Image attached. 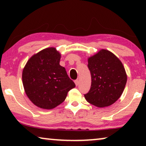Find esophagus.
Here are the masks:
<instances>
[{"mask_svg": "<svg viewBox=\"0 0 146 146\" xmlns=\"http://www.w3.org/2000/svg\"><path fill=\"white\" fill-rule=\"evenodd\" d=\"M74 83H75V84H76V86H77L79 84V81H78V80H74Z\"/></svg>", "mask_w": 146, "mask_h": 146, "instance_id": "1", "label": "esophagus"}]
</instances>
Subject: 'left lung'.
<instances>
[{
    "label": "left lung",
    "instance_id": "obj_1",
    "mask_svg": "<svg viewBox=\"0 0 146 146\" xmlns=\"http://www.w3.org/2000/svg\"><path fill=\"white\" fill-rule=\"evenodd\" d=\"M92 84L88 93L84 95L88 102L98 108L109 106L122 94L126 84L125 68L116 56L102 49L88 58Z\"/></svg>",
    "mask_w": 146,
    "mask_h": 146
}]
</instances>
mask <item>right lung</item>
<instances>
[{
	"mask_svg": "<svg viewBox=\"0 0 146 146\" xmlns=\"http://www.w3.org/2000/svg\"><path fill=\"white\" fill-rule=\"evenodd\" d=\"M61 54L55 48H47L34 54L23 71L26 94L37 107L54 108L65 100L76 86L64 68L60 65Z\"/></svg>",
	"mask_w": 146,
	"mask_h": 146,
	"instance_id": "add662e5",
	"label": "right lung"
}]
</instances>
